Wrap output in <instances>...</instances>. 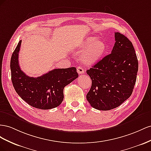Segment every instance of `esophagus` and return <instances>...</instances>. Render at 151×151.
I'll return each instance as SVG.
<instances>
[{"mask_svg":"<svg viewBox=\"0 0 151 151\" xmlns=\"http://www.w3.org/2000/svg\"><path fill=\"white\" fill-rule=\"evenodd\" d=\"M77 72H78V74H84L85 71L83 69V68H81V66H78L77 67Z\"/></svg>","mask_w":151,"mask_h":151,"instance_id":"34e87169","label":"esophagus"}]
</instances>
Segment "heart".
Wrapping results in <instances>:
<instances>
[{
  "label": "heart",
  "mask_w": 151,
  "mask_h": 151,
  "mask_svg": "<svg viewBox=\"0 0 151 151\" xmlns=\"http://www.w3.org/2000/svg\"><path fill=\"white\" fill-rule=\"evenodd\" d=\"M81 50L80 59L87 65L96 64L104 55L106 46L102 40L95 37H90L85 39L79 45Z\"/></svg>",
  "instance_id": "1"
}]
</instances>
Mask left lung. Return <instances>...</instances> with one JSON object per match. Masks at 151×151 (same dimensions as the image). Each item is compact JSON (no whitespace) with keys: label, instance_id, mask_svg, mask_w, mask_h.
Masks as SVG:
<instances>
[{"label":"left lung","instance_id":"obj_1","mask_svg":"<svg viewBox=\"0 0 151 151\" xmlns=\"http://www.w3.org/2000/svg\"><path fill=\"white\" fill-rule=\"evenodd\" d=\"M111 53L87 71L92 86L87 99L93 108H116L131 96L136 82L139 63L132 43L119 32L114 33Z\"/></svg>","mask_w":151,"mask_h":151}]
</instances>
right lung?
Listing matches in <instances>:
<instances>
[{
    "instance_id": "1",
    "label": "right lung",
    "mask_w": 151,
    "mask_h": 151,
    "mask_svg": "<svg viewBox=\"0 0 151 151\" xmlns=\"http://www.w3.org/2000/svg\"><path fill=\"white\" fill-rule=\"evenodd\" d=\"M21 44V40L12 54L10 64L11 80L16 92L35 108L50 109L59 106L64 99V88L78 78L76 68L54 69L37 78L28 76L19 65Z\"/></svg>"
}]
</instances>
